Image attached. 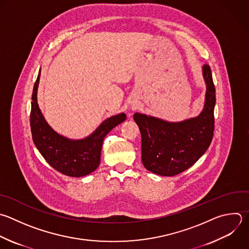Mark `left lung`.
<instances>
[{
  "label": "left lung",
  "instance_id": "1",
  "mask_svg": "<svg viewBox=\"0 0 249 249\" xmlns=\"http://www.w3.org/2000/svg\"><path fill=\"white\" fill-rule=\"evenodd\" d=\"M206 84L201 113L179 123H169L136 113L133 116L142 139V162L149 171L174 176L192 166L208 149L214 131L215 87L208 64L202 66Z\"/></svg>",
  "mask_w": 249,
  "mask_h": 249
}]
</instances>
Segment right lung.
<instances>
[{"label":"right lung","mask_w":249,"mask_h":249,"mask_svg":"<svg viewBox=\"0 0 249 249\" xmlns=\"http://www.w3.org/2000/svg\"><path fill=\"white\" fill-rule=\"evenodd\" d=\"M41 70L35 82L30 114V125L34 144L44 159L57 171L72 177L86 176L100 163L101 148L105 136L126 116L121 113L105 120L89 137L81 140L68 139L55 132L46 122L37 102Z\"/></svg>","instance_id":"right-lung-1"}]
</instances>
